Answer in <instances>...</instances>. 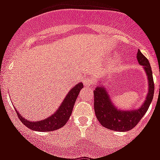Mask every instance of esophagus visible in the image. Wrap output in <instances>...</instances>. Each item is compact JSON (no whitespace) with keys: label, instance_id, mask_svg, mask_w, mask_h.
<instances>
[{"label":"esophagus","instance_id":"1","mask_svg":"<svg viewBox=\"0 0 160 160\" xmlns=\"http://www.w3.org/2000/svg\"><path fill=\"white\" fill-rule=\"evenodd\" d=\"M83 83H84V85H85V86H90V85L94 84V79H93L91 76H90V77H86L84 79Z\"/></svg>","mask_w":160,"mask_h":160}]
</instances>
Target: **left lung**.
<instances>
[{
  "label": "left lung",
  "instance_id": "obj_1",
  "mask_svg": "<svg viewBox=\"0 0 160 160\" xmlns=\"http://www.w3.org/2000/svg\"><path fill=\"white\" fill-rule=\"evenodd\" d=\"M137 60L146 73L149 85L146 98L138 109L126 110L118 109L112 102L109 93L102 84H98L94 90V107L96 118L101 125L107 129L120 132L130 130L140 121L151 104L154 92L151 67L149 60L139 50L137 52Z\"/></svg>",
  "mask_w": 160,
  "mask_h": 160
}]
</instances>
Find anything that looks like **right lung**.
Masks as SVG:
<instances>
[{
  "label": "right lung",
  "instance_id": "1",
  "mask_svg": "<svg viewBox=\"0 0 160 160\" xmlns=\"http://www.w3.org/2000/svg\"><path fill=\"white\" fill-rule=\"evenodd\" d=\"M82 88V82L78 83L77 85H75L66 95L57 110L46 119H41L40 121H31L25 119L17 111V109H16V111L18 114L19 119L27 128L35 131L47 132L60 129L64 126L70 119V115L72 114V109L75 105V100Z\"/></svg>",
  "mask_w": 160,
  "mask_h": 160
}]
</instances>
